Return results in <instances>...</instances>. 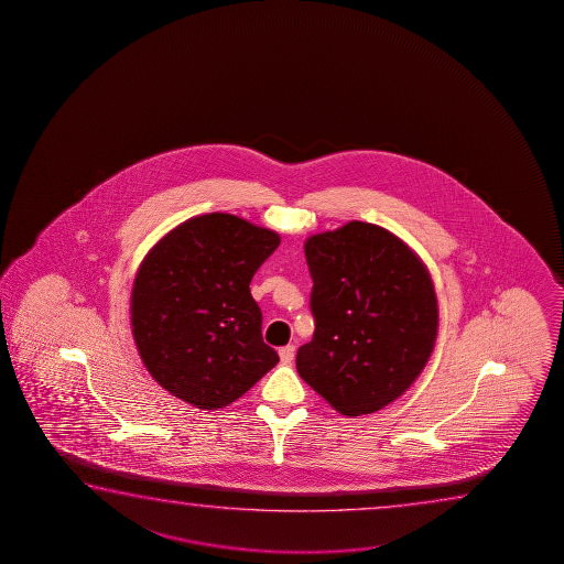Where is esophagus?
Returning <instances> with one entry per match:
<instances>
[{"instance_id": "obj_1", "label": "esophagus", "mask_w": 564, "mask_h": 564, "mask_svg": "<svg viewBox=\"0 0 564 564\" xmlns=\"http://www.w3.org/2000/svg\"><path fill=\"white\" fill-rule=\"evenodd\" d=\"M294 352H296V348H294L293 345H286V347L281 348V350H279V356H281V362H293Z\"/></svg>"}]
</instances>
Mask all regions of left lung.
I'll list each match as a JSON object with an SVG mask.
<instances>
[{"mask_svg": "<svg viewBox=\"0 0 564 564\" xmlns=\"http://www.w3.org/2000/svg\"><path fill=\"white\" fill-rule=\"evenodd\" d=\"M314 337L296 370L345 416L381 410L424 370L437 337L432 278L399 237L350 221L304 245Z\"/></svg>", "mask_w": 564, "mask_h": 564, "instance_id": "1", "label": "left lung"}]
</instances>
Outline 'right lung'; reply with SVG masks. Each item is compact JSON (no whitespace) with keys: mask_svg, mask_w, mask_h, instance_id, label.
<instances>
[{"mask_svg":"<svg viewBox=\"0 0 564 564\" xmlns=\"http://www.w3.org/2000/svg\"><path fill=\"white\" fill-rule=\"evenodd\" d=\"M278 232L231 214L188 219L140 263L132 337L152 378L196 409H224L279 362L250 294Z\"/></svg>","mask_w":564,"mask_h":564,"instance_id":"1","label":"right lung"}]
</instances>
